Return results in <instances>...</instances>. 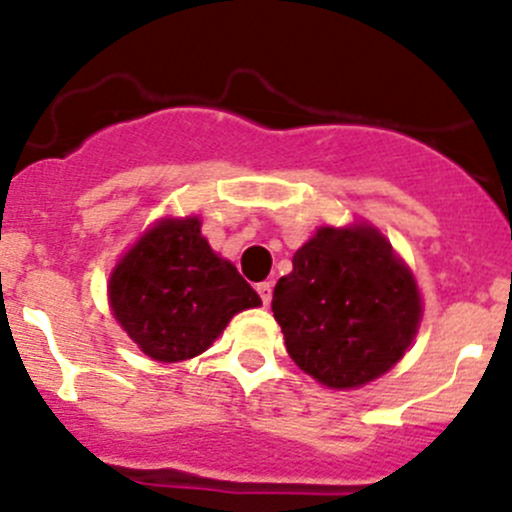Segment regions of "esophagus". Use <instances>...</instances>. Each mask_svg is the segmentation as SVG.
Masks as SVG:
<instances>
[{"label":"esophagus","instance_id":"34e87169","mask_svg":"<svg viewBox=\"0 0 512 512\" xmlns=\"http://www.w3.org/2000/svg\"><path fill=\"white\" fill-rule=\"evenodd\" d=\"M255 289H257V294H260L262 304H270V299H272V282H260V285H257Z\"/></svg>","mask_w":512,"mask_h":512}]
</instances>
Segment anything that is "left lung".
Here are the masks:
<instances>
[{"label": "left lung", "mask_w": 512, "mask_h": 512, "mask_svg": "<svg viewBox=\"0 0 512 512\" xmlns=\"http://www.w3.org/2000/svg\"><path fill=\"white\" fill-rule=\"evenodd\" d=\"M272 312L294 364L329 389L379 379L414 342L416 280L376 227H319L280 277Z\"/></svg>", "instance_id": "left-lung-1"}]
</instances>
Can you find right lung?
Returning a JSON list of instances; mask_svg holds the SVG:
<instances>
[{
    "instance_id": "add662e5",
    "label": "right lung",
    "mask_w": 512,
    "mask_h": 512,
    "mask_svg": "<svg viewBox=\"0 0 512 512\" xmlns=\"http://www.w3.org/2000/svg\"><path fill=\"white\" fill-rule=\"evenodd\" d=\"M108 302L143 354L165 364L203 354L257 292L215 255L198 218H165L113 267Z\"/></svg>"
}]
</instances>
